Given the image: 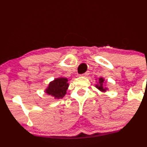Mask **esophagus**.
<instances>
[{
	"label": "esophagus",
	"instance_id": "esophagus-1",
	"mask_svg": "<svg viewBox=\"0 0 147 147\" xmlns=\"http://www.w3.org/2000/svg\"><path fill=\"white\" fill-rule=\"evenodd\" d=\"M89 74H90L89 71H87V72H86V73H85V74H82L81 76H83V77H87V76H88V75H89Z\"/></svg>",
	"mask_w": 147,
	"mask_h": 147
}]
</instances>
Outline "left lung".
Wrapping results in <instances>:
<instances>
[{
  "mask_svg": "<svg viewBox=\"0 0 147 147\" xmlns=\"http://www.w3.org/2000/svg\"><path fill=\"white\" fill-rule=\"evenodd\" d=\"M104 83H105V78H99L98 79V83L95 85L96 88L102 92H107V90H108V88H105Z\"/></svg>",
  "mask_w": 147,
  "mask_h": 147,
  "instance_id": "8db88e82",
  "label": "left lung"
}]
</instances>
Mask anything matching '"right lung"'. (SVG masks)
<instances>
[{"mask_svg":"<svg viewBox=\"0 0 147 147\" xmlns=\"http://www.w3.org/2000/svg\"><path fill=\"white\" fill-rule=\"evenodd\" d=\"M69 88V80L67 78H55L54 80L49 83L48 88L45 89V92L48 95H51L55 99H59L64 97L67 93Z\"/></svg>","mask_w":147,"mask_h":147,"instance_id":"obj_1","label":"right lung"}]
</instances>
